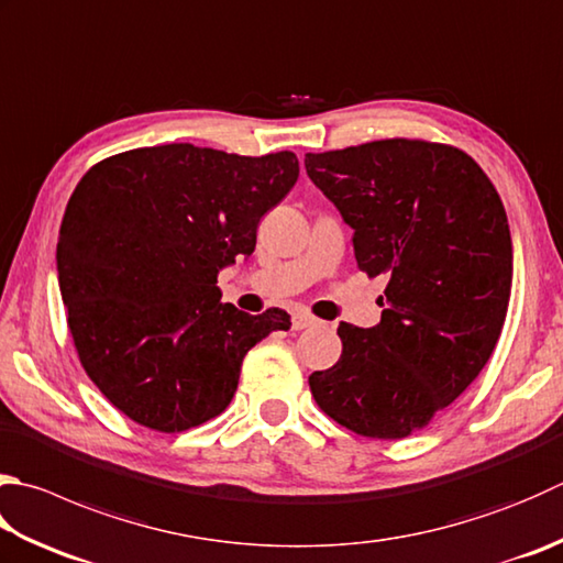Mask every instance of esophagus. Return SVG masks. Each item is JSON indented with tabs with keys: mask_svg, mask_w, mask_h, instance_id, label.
<instances>
[{
	"mask_svg": "<svg viewBox=\"0 0 563 563\" xmlns=\"http://www.w3.org/2000/svg\"><path fill=\"white\" fill-rule=\"evenodd\" d=\"M316 323H318L316 318H313L311 313H303V311L294 313V318H291V328H294V331H303V328L316 325Z\"/></svg>",
	"mask_w": 563,
	"mask_h": 563,
	"instance_id": "34e87169",
	"label": "esophagus"
}]
</instances>
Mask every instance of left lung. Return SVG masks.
<instances>
[{"mask_svg":"<svg viewBox=\"0 0 563 563\" xmlns=\"http://www.w3.org/2000/svg\"><path fill=\"white\" fill-rule=\"evenodd\" d=\"M353 228L357 267L387 277L375 328L338 325L341 360L309 377L316 405L369 439H405L459 399L500 338L512 289L503 200L449 144L379 140L306 154Z\"/></svg>","mask_w":563,"mask_h":563,"instance_id":"1","label":"left lung"}]
</instances>
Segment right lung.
<instances>
[{
  "instance_id": "add662e5",
  "label": "right lung",
  "mask_w": 563,
  "mask_h": 563,
  "mask_svg": "<svg viewBox=\"0 0 563 563\" xmlns=\"http://www.w3.org/2000/svg\"><path fill=\"white\" fill-rule=\"evenodd\" d=\"M294 152L240 156L144 146L95 164L58 232V284L80 365L110 405L176 433L235 397L247 350L291 316L220 303L218 272L250 257L257 225L294 188Z\"/></svg>"
}]
</instances>
